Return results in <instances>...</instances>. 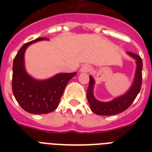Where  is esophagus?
<instances>
[{
    "label": "esophagus",
    "instance_id": "1",
    "mask_svg": "<svg viewBox=\"0 0 152 152\" xmlns=\"http://www.w3.org/2000/svg\"><path fill=\"white\" fill-rule=\"evenodd\" d=\"M91 70V66L89 64H83L80 68L81 72H89Z\"/></svg>",
    "mask_w": 152,
    "mask_h": 152
}]
</instances>
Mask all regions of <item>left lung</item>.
Returning <instances> with one entry per match:
<instances>
[{"label":"left lung","mask_w":152,"mask_h":152,"mask_svg":"<svg viewBox=\"0 0 152 152\" xmlns=\"http://www.w3.org/2000/svg\"><path fill=\"white\" fill-rule=\"evenodd\" d=\"M130 57L134 58L137 63V69L136 73L131 88L127 92L123 95L113 99L110 102H100L97 100L93 95V88L95 85V80L92 76L90 77L89 86L87 91V99L90 105L91 110L93 113L98 115L110 116L118 114L123 111L126 110L137 98L139 94L142 85V69H143V61L141 57L133 53L127 52Z\"/></svg>","instance_id":"left-lung-1"}]
</instances>
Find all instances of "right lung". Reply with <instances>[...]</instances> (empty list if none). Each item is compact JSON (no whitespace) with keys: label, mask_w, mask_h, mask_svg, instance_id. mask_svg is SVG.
<instances>
[{"label":"right lung","mask_w":152,"mask_h":152,"mask_svg":"<svg viewBox=\"0 0 152 152\" xmlns=\"http://www.w3.org/2000/svg\"><path fill=\"white\" fill-rule=\"evenodd\" d=\"M46 38H39L24 44L14 58L12 66V92L25 111L34 114L50 113L57 108L64 88L76 72L58 73L45 80H38L25 70L24 53L32 43Z\"/></svg>","instance_id":"add662e5"}]
</instances>
